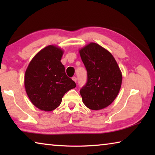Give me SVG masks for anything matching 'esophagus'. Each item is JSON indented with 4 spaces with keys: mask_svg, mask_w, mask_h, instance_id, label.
<instances>
[{
    "mask_svg": "<svg viewBox=\"0 0 155 155\" xmlns=\"http://www.w3.org/2000/svg\"><path fill=\"white\" fill-rule=\"evenodd\" d=\"M72 80H73V81H74V82H76V83H77V77H72Z\"/></svg>",
    "mask_w": 155,
    "mask_h": 155,
    "instance_id": "esophagus-1",
    "label": "esophagus"
}]
</instances>
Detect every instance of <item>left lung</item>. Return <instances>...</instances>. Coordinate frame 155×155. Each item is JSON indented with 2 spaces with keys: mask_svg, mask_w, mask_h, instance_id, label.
<instances>
[{
  "mask_svg": "<svg viewBox=\"0 0 155 155\" xmlns=\"http://www.w3.org/2000/svg\"><path fill=\"white\" fill-rule=\"evenodd\" d=\"M87 70V79L80 90L83 102L89 109H102L111 104L119 93L122 76L114 57L96 43L79 51Z\"/></svg>",
  "mask_w": 155,
  "mask_h": 155,
  "instance_id": "1",
  "label": "left lung"
}]
</instances>
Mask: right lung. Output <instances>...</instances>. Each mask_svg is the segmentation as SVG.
Listing matches in <instances>:
<instances>
[{"label":"right lung","instance_id":"obj_1","mask_svg":"<svg viewBox=\"0 0 155 155\" xmlns=\"http://www.w3.org/2000/svg\"><path fill=\"white\" fill-rule=\"evenodd\" d=\"M62 50L50 45L36 54L26 70L25 86L34 105L45 111L58 107L64 94L76 87L61 64Z\"/></svg>","mask_w":155,"mask_h":155}]
</instances>
